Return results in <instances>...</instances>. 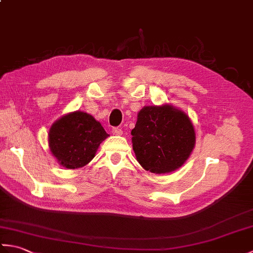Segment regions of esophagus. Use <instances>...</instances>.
Segmentation results:
<instances>
[{
  "label": "esophagus",
  "instance_id": "obj_1",
  "mask_svg": "<svg viewBox=\"0 0 253 253\" xmlns=\"http://www.w3.org/2000/svg\"><path fill=\"white\" fill-rule=\"evenodd\" d=\"M112 132L114 133V135H116V136H121L122 133H123V130H122V128L115 127V128H113V129H112Z\"/></svg>",
  "mask_w": 253,
  "mask_h": 253
}]
</instances>
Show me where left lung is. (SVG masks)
Masks as SVG:
<instances>
[{
  "mask_svg": "<svg viewBox=\"0 0 253 253\" xmlns=\"http://www.w3.org/2000/svg\"><path fill=\"white\" fill-rule=\"evenodd\" d=\"M131 136L139 164L154 174H166L179 169L196 144L190 118L170 104L144 106L138 113Z\"/></svg>",
  "mask_w": 253,
  "mask_h": 253,
  "instance_id": "1",
  "label": "left lung"
}]
</instances>
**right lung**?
I'll use <instances>...</instances> for the list:
<instances>
[{
  "mask_svg": "<svg viewBox=\"0 0 253 253\" xmlns=\"http://www.w3.org/2000/svg\"><path fill=\"white\" fill-rule=\"evenodd\" d=\"M107 137L104 128L93 116L76 111L53 123L49 131V147L63 168L75 169L87 165Z\"/></svg>",
  "mask_w": 253,
  "mask_h": 253,
  "instance_id": "right-lung-1",
  "label": "right lung"
}]
</instances>
